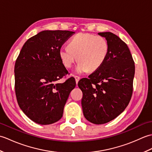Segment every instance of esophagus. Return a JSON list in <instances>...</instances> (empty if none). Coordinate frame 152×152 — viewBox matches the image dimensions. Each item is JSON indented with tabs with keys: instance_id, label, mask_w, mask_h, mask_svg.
I'll use <instances>...</instances> for the list:
<instances>
[{
	"instance_id": "obj_1",
	"label": "esophagus",
	"mask_w": 152,
	"mask_h": 152,
	"mask_svg": "<svg viewBox=\"0 0 152 152\" xmlns=\"http://www.w3.org/2000/svg\"><path fill=\"white\" fill-rule=\"evenodd\" d=\"M74 78H75V80H76V83H78V81L80 80V76H74Z\"/></svg>"
}]
</instances>
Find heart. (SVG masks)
Masks as SVG:
<instances>
[{"mask_svg": "<svg viewBox=\"0 0 152 152\" xmlns=\"http://www.w3.org/2000/svg\"><path fill=\"white\" fill-rule=\"evenodd\" d=\"M109 51V45L106 38L89 33H78L69 44V47L61 48L59 57L66 69L73 66L77 61L78 73L94 72L104 63Z\"/></svg>", "mask_w": 152, "mask_h": 152, "instance_id": "obj_1", "label": "heart"}]
</instances>
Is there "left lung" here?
I'll return each mask as SVG.
<instances>
[{"label": "left lung", "instance_id": "obj_1", "mask_svg": "<svg viewBox=\"0 0 152 152\" xmlns=\"http://www.w3.org/2000/svg\"><path fill=\"white\" fill-rule=\"evenodd\" d=\"M109 45L104 63L88 78L79 81L82 106L87 120L94 124L110 121L124 111L133 90L134 62L127 45L110 32L99 33Z\"/></svg>", "mask_w": 152, "mask_h": 152}]
</instances>
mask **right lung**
I'll return each mask as SVG.
<instances>
[{"mask_svg": "<svg viewBox=\"0 0 152 152\" xmlns=\"http://www.w3.org/2000/svg\"><path fill=\"white\" fill-rule=\"evenodd\" d=\"M74 32L43 31L27 40L15 63V92L19 107L37 124L50 125L62 118L64 106L75 88L59 57L61 46Z\"/></svg>", "mask_w": 152, "mask_h": 152, "instance_id": "1", "label": "right lung"}]
</instances>
